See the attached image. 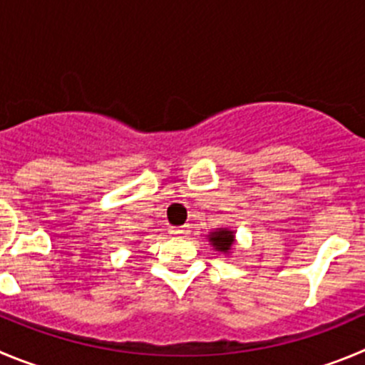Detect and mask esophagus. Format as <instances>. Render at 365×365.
<instances>
[{"instance_id":"1","label":"esophagus","mask_w":365,"mask_h":365,"mask_svg":"<svg viewBox=\"0 0 365 365\" xmlns=\"http://www.w3.org/2000/svg\"><path fill=\"white\" fill-rule=\"evenodd\" d=\"M185 227H173L171 229V234L173 236H185Z\"/></svg>"}]
</instances>
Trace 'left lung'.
Returning <instances> with one entry per match:
<instances>
[{"mask_svg":"<svg viewBox=\"0 0 365 365\" xmlns=\"http://www.w3.org/2000/svg\"><path fill=\"white\" fill-rule=\"evenodd\" d=\"M207 240H209L210 247L214 250L220 252V254L229 255L232 252L234 245H236V232L227 229V227H221V229H216L207 234Z\"/></svg>","mask_w":365,"mask_h":365,"instance_id":"1","label":"left lung"}]
</instances>
